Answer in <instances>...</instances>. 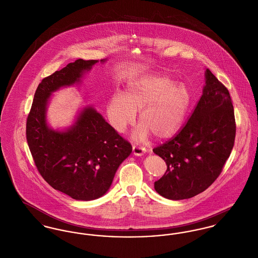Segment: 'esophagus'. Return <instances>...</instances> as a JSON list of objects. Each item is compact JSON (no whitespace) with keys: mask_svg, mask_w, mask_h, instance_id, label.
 <instances>
[{"mask_svg":"<svg viewBox=\"0 0 258 258\" xmlns=\"http://www.w3.org/2000/svg\"><path fill=\"white\" fill-rule=\"evenodd\" d=\"M145 152H146V149L142 146H137V145L133 146V153L136 156H142Z\"/></svg>","mask_w":258,"mask_h":258,"instance_id":"esophagus-1","label":"esophagus"}]
</instances>
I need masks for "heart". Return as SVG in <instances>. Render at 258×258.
Instances as JSON below:
<instances>
[{"instance_id":"obj_1","label":"heart","mask_w":258,"mask_h":258,"mask_svg":"<svg viewBox=\"0 0 258 258\" xmlns=\"http://www.w3.org/2000/svg\"><path fill=\"white\" fill-rule=\"evenodd\" d=\"M191 103V93L183 83L161 76H144L133 80L125 94L114 93L107 102V116L119 133L136 119L140 125L134 139L144 140L150 133L156 139H169L180 128Z\"/></svg>"}]
</instances>
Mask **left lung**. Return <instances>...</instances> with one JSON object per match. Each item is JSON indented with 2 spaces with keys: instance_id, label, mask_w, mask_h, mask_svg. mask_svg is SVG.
I'll use <instances>...</instances> for the list:
<instances>
[{
  "instance_id": "8db88e82",
  "label": "left lung",
  "mask_w": 258,
  "mask_h": 258,
  "mask_svg": "<svg viewBox=\"0 0 258 258\" xmlns=\"http://www.w3.org/2000/svg\"><path fill=\"white\" fill-rule=\"evenodd\" d=\"M235 138L230 93L207 69L202 95L190 118L174 138L153 149L167 164L164 176L154 182L155 190L172 200L204 191L221 174Z\"/></svg>"
}]
</instances>
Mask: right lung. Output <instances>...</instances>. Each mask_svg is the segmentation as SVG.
<instances>
[{
	"label": "right lung",
	"mask_w": 258,
	"mask_h": 258,
	"mask_svg": "<svg viewBox=\"0 0 258 258\" xmlns=\"http://www.w3.org/2000/svg\"><path fill=\"white\" fill-rule=\"evenodd\" d=\"M96 62L77 59L43 79L26 120V140L42 178L53 188L84 201L108 191L119 165L132 153V144L90 106L64 132L48 126L46 111L53 92L80 82Z\"/></svg>",
	"instance_id": "right-lung-1"
}]
</instances>
